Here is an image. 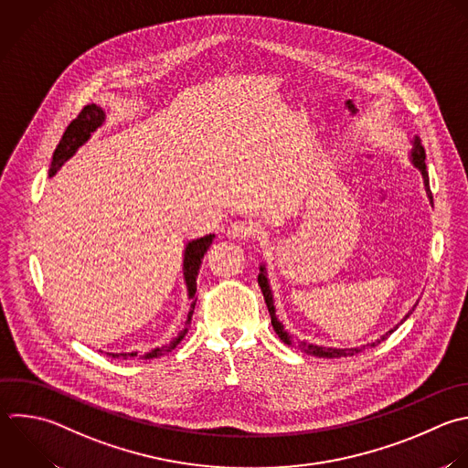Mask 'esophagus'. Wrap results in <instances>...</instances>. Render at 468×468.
<instances>
[{
  "mask_svg": "<svg viewBox=\"0 0 468 468\" xmlns=\"http://www.w3.org/2000/svg\"><path fill=\"white\" fill-rule=\"evenodd\" d=\"M227 236L234 238V239H250V238L256 236V229L252 225H249V223L238 221V223H232L227 229Z\"/></svg>",
  "mask_w": 468,
  "mask_h": 468,
  "instance_id": "obj_1",
  "label": "esophagus"
}]
</instances>
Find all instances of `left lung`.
I'll return each mask as SVG.
<instances>
[{
	"label": "left lung",
	"instance_id": "1",
	"mask_svg": "<svg viewBox=\"0 0 468 468\" xmlns=\"http://www.w3.org/2000/svg\"><path fill=\"white\" fill-rule=\"evenodd\" d=\"M411 150H410V163L420 172V176H422V183H424V192H426V196H428V199H430V205L433 207V201H431V192H430V181H428V172H426V165H424V159H426V155H424V148L420 146V139L415 135L411 141ZM258 285H260V289H261V294H263V298H265V303H267V309H269V314H271V324H272V327H274V331H276V335L280 336V340H283L287 346H291V347H294V349H300V351H303V353H307V355H314V356H318V358H340V356H353L355 353H358L360 349H364V347H373L375 344H380L382 340H386L411 313H413V309H415V305L402 316V320L393 327V329H389V331H386L380 338H377L375 342H367L366 346H362V347H329V346H318V344H313V342H298V340H292V336L289 335V331L285 329V325L280 322V318H278V314H276V305H274V294H272V287H271V282H269V272H267V265H265V261H261L260 263V274H258Z\"/></svg>",
	"mask_w": 468,
	"mask_h": 468
}]
</instances>
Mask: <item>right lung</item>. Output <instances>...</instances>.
I'll use <instances>...</instances> for the list:
<instances>
[{"mask_svg": "<svg viewBox=\"0 0 468 468\" xmlns=\"http://www.w3.org/2000/svg\"><path fill=\"white\" fill-rule=\"evenodd\" d=\"M104 122H106V112L101 106H97V104L86 106L79 113V117L68 126L64 137L60 139L58 146L53 154L49 177H53L79 152V148L84 146L91 139V135ZM214 238H216V234H207L203 238L190 239V241H186L185 250H183V280H185V285H186V296L190 300V311H188V316H186V322H185V329L177 336H174L170 340V344H166L163 347H154L144 355H139L137 351H132V353H106L108 356H112V358H135V356L157 358V356L172 351L183 340V336L188 333L190 320H192L194 307H196V300H197L196 291H197V272H199V267H201V260H203V256H205V252L210 247Z\"/></svg>", "mask_w": 468, "mask_h": 468, "instance_id": "right-lung-1", "label": "right lung"}]
</instances>
